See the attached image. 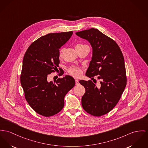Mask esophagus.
Here are the masks:
<instances>
[{
  "mask_svg": "<svg viewBox=\"0 0 148 148\" xmlns=\"http://www.w3.org/2000/svg\"><path fill=\"white\" fill-rule=\"evenodd\" d=\"M79 84V80L78 79H75V84H76V85H78Z\"/></svg>",
  "mask_w": 148,
  "mask_h": 148,
  "instance_id": "34e87169",
  "label": "esophagus"
}]
</instances>
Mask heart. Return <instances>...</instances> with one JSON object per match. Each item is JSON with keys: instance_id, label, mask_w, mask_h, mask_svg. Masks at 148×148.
<instances>
[{"instance_id": "1", "label": "heart", "mask_w": 148, "mask_h": 148, "mask_svg": "<svg viewBox=\"0 0 148 148\" xmlns=\"http://www.w3.org/2000/svg\"><path fill=\"white\" fill-rule=\"evenodd\" d=\"M83 46H84V45L79 44V45H77L75 47ZM64 48H62V49H61L60 50V56L62 55V52H64ZM68 71L69 74H70L71 75H72V76H73V77H75V78L80 77L82 75V70H81L79 68H77V67H76V66H74L70 67Z\"/></svg>"}]
</instances>
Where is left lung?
Returning <instances> with one entry per match:
<instances>
[{"instance_id": "1", "label": "left lung", "mask_w": 148, "mask_h": 148, "mask_svg": "<svg viewBox=\"0 0 148 148\" xmlns=\"http://www.w3.org/2000/svg\"><path fill=\"white\" fill-rule=\"evenodd\" d=\"M86 39L92 48V57L86 75L98 76L97 87L92 80H80L86 90L82 105L88 113L100 116L111 111L120 100L127 84L125 60L116 43L98 29L92 28L75 33Z\"/></svg>"}]
</instances>
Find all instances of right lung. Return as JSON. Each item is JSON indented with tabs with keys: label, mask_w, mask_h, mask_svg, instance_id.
I'll return each mask as SVG.
<instances>
[{
	"label": "right lung",
	"mask_w": 148,
	"mask_h": 148,
	"mask_svg": "<svg viewBox=\"0 0 148 148\" xmlns=\"http://www.w3.org/2000/svg\"><path fill=\"white\" fill-rule=\"evenodd\" d=\"M72 34L68 32L42 36L31 44L24 55L21 84L26 101L41 115L48 117L60 112L64 106L65 96L75 86V80L70 75L55 83L48 80L49 75L58 67L59 49Z\"/></svg>",
	"instance_id": "obj_1"
}]
</instances>
